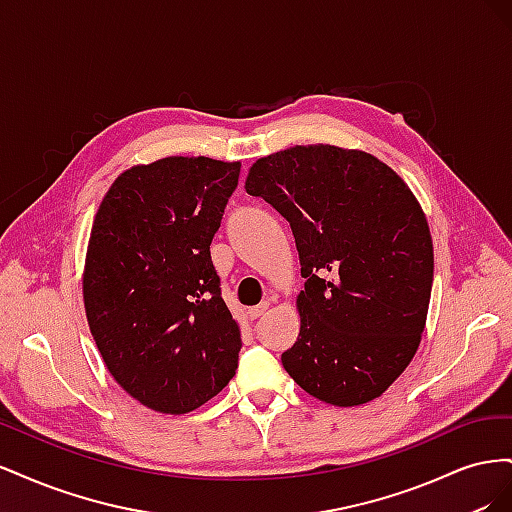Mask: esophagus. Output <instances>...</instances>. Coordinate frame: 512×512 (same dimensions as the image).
I'll use <instances>...</instances> for the list:
<instances>
[{
    "label": "esophagus",
    "instance_id": "esophagus-1",
    "mask_svg": "<svg viewBox=\"0 0 512 512\" xmlns=\"http://www.w3.org/2000/svg\"><path fill=\"white\" fill-rule=\"evenodd\" d=\"M269 309V301H262L260 305H256V307H250L247 309V316H250L252 320H256V318H260L262 314H265Z\"/></svg>",
    "mask_w": 512,
    "mask_h": 512
}]
</instances>
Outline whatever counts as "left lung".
<instances>
[{
	"label": "left lung",
	"mask_w": 512,
	"mask_h": 512,
	"mask_svg": "<svg viewBox=\"0 0 512 512\" xmlns=\"http://www.w3.org/2000/svg\"><path fill=\"white\" fill-rule=\"evenodd\" d=\"M245 190L290 222L305 277L284 369L333 406L380 397L421 344L433 282L429 226L406 181L365 151L297 145L256 160Z\"/></svg>",
	"instance_id": "8db88e82"
}]
</instances>
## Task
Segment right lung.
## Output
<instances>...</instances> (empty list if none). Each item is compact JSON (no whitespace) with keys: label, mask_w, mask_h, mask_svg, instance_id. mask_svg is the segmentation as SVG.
<instances>
[{"label":"right lung","mask_w":512,"mask_h":512,"mask_svg":"<svg viewBox=\"0 0 512 512\" xmlns=\"http://www.w3.org/2000/svg\"><path fill=\"white\" fill-rule=\"evenodd\" d=\"M241 162L162 158L121 173L91 226L83 273L89 331L123 391L185 414L235 376L241 350L211 262Z\"/></svg>","instance_id":"right-lung-1"}]
</instances>
